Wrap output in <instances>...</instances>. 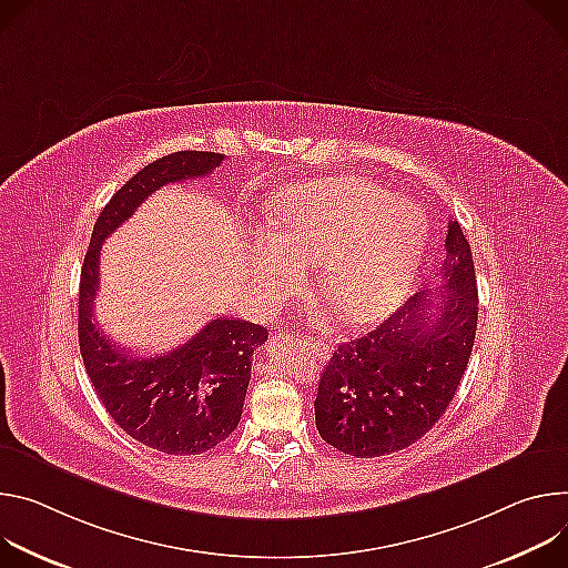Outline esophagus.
Here are the masks:
<instances>
[{
	"mask_svg": "<svg viewBox=\"0 0 568 568\" xmlns=\"http://www.w3.org/2000/svg\"><path fill=\"white\" fill-rule=\"evenodd\" d=\"M304 347H306L308 352L316 354L318 358H323V361H327V358H329V347H327L325 343H318V341H304Z\"/></svg>",
	"mask_w": 568,
	"mask_h": 568,
	"instance_id": "34e87169",
	"label": "esophagus"
}]
</instances>
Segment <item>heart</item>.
<instances>
[{
  "instance_id": "b5f03b06",
  "label": "heart",
  "mask_w": 568,
  "mask_h": 568,
  "mask_svg": "<svg viewBox=\"0 0 568 568\" xmlns=\"http://www.w3.org/2000/svg\"><path fill=\"white\" fill-rule=\"evenodd\" d=\"M268 230L262 282L282 291L297 282L293 260L321 266V295L345 325L376 323L404 302L428 239L419 205L363 178L286 189L271 205Z\"/></svg>"
}]
</instances>
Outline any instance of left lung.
<instances>
[{
    "label": "left lung",
    "instance_id": "left-lung-1",
    "mask_svg": "<svg viewBox=\"0 0 568 568\" xmlns=\"http://www.w3.org/2000/svg\"><path fill=\"white\" fill-rule=\"evenodd\" d=\"M437 284L415 293L379 327L338 345L318 379L316 426L325 443L354 458L410 447L452 404L467 369L478 288L458 221L449 223Z\"/></svg>",
    "mask_w": 568,
    "mask_h": 568
}]
</instances>
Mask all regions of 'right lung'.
<instances>
[{
	"label": "right lung",
	"mask_w": 568,
	"mask_h": 568,
	"mask_svg": "<svg viewBox=\"0 0 568 568\" xmlns=\"http://www.w3.org/2000/svg\"><path fill=\"white\" fill-rule=\"evenodd\" d=\"M223 160L212 151H178L135 173L101 210L81 271L79 345L90 382L125 433L169 456L205 454L236 428L252 354L266 343L268 332L247 321L216 318L184 345L138 358L99 329V250L160 186L203 178Z\"/></svg>",
	"instance_id": "obj_1"
}]
</instances>
